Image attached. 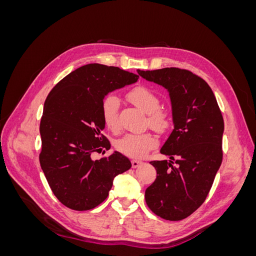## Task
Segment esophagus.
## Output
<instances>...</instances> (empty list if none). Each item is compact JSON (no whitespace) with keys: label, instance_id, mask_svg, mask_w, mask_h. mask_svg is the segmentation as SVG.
Wrapping results in <instances>:
<instances>
[{"label":"esophagus","instance_id":"34e87169","mask_svg":"<svg viewBox=\"0 0 256 256\" xmlns=\"http://www.w3.org/2000/svg\"><path fill=\"white\" fill-rule=\"evenodd\" d=\"M131 164H132V168H138L143 164V161L140 160H132L131 161Z\"/></svg>","mask_w":256,"mask_h":256}]
</instances>
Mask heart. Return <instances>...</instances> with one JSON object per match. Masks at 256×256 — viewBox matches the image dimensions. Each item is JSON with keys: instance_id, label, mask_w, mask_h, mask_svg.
Wrapping results in <instances>:
<instances>
[{"instance_id": "1", "label": "heart", "mask_w": 256, "mask_h": 256, "mask_svg": "<svg viewBox=\"0 0 256 256\" xmlns=\"http://www.w3.org/2000/svg\"><path fill=\"white\" fill-rule=\"evenodd\" d=\"M127 98L144 113L148 114L150 125L158 130H166L170 126V118L166 111L159 109V96L152 88L138 85L127 92ZM118 97L113 95L104 98L102 104V118L104 126L116 131L118 124ZM158 145V138L154 134L146 131L140 134H127L122 136L116 143L118 150L131 158H142Z\"/></svg>"}]
</instances>
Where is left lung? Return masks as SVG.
<instances>
[{
    "label": "left lung",
    "instance_id": "8db88e82",
    "mask_svg": "<svg viewBox=\"0 0 256 256\" xmlns=\"http://www.w3.org/2000/svg\"><path fill=\"white\" fill-rule=\"evenodd\" d=\"M138 74L168 90L174 122L160 150L171 160L150 162L157 178L145 191L146 204L162 219L182 220L204 203L221 166L222 113L210 86L187 69Z\"/></svg>",
    "mask_w": 256,
    "mask_h": 256
}]
</instances>
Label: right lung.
I'll return each instance as SVG.
<instances>
[{
  "mask_svg": "<svg viewBox=\"0 0 256 256\" xmlns=\"http://www.w3.org/2000/svg\"><path fill=\"white\" fill-rule=\"evenodd\" d=\"M138 79L118 67L88 64L49 92L40 126V162L53 194L66 207L79 212L95 208L109 196L114 177L131 168L118 152L100 160L90 156L111 146L102 134L104 96Z\"/></svg>",
  "mask_w": 256,
  "mask_h": 256,
  "instance_id": "obj_1",
  "label": "right lung"
}]
</instances>
